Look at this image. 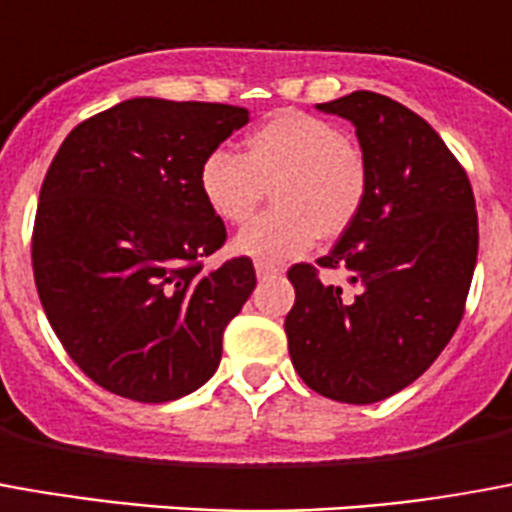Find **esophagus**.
Here are the masks:
<instances>
[{"label":"esophagus","mask_w":512,"mask_h":512,"mask_svg":"<svg viewBox=\"0 0 512 512\" xmlns=\"http://www.w3.org/2000/svg\"><path fill=\"white\" fill-rule=\"evenodd\" d=\"M255 271H257V276H260V279H266V276L279 274V266H274V263H268V260H257Z\"/></svg>","instance_id":"obj_1"}]
</instances>
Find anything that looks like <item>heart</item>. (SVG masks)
I'll return each instance as SVG.
<instances>
[{"label":"heart","instance_id":"heart-1","mask_svg":"<svg viewBox=\"0 0 512 512\" xmlns=\"http://www.w3.org/2000/svg\"><path fill=\"white\" fill-rule=\"evenodd\" d=\"M271 187L274 208L255 217L233 241L238 255L290 260L317 238L342 236L369 195L361 146L333 121L306 111H276L241 143V154L214 149L200 162L198 189L208 211L244 225Z\"/></svg>","mask_w":512,"mask_h":512}]
</instances>
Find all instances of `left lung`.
Returning <instances> with one entry per match:
<instances>
[{
	"label": "left lung",
	"mask_w": 512,
	"mask_h": 512,
	"mask_svg": "<svg viewBox=\"0 0 512 512\" xmlns=\"http://www.w3.org/2000/svg\"><path fill=\"white\" fill-rule=\"evenodd\" d=\"M317 108L355 124L369 195L317 266L287 271V350L320 396L374 404L418 380L464 317L478 263L475 195L445 140L401 102L352 92ZM323 267H342L351 293L323 283Z\"/></svg>",
	"instance_id": "left-lung-1"
}]
</instances>
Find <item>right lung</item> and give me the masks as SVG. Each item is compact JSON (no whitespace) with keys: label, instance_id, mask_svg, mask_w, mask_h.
Listing matches in <instances>:
<instances>
[{"label":"right lung","instance_id":"right-lung-1","mask_svg":"<svg viewBox=\"0 0 512 512\" xmlns=\"http://www.w3.org/2000/svg\"><path fill=\"white\" fill-rule=\"evenodd\" d=\"M246 121L236 105L135 97L56 151L34 214V285L67 355L105 391L162 404L217 372L257 279L249 257L203 271L227 230L198 170Z\"/></svg>","mask_w":512,"mask_h":512}]
</instances>
